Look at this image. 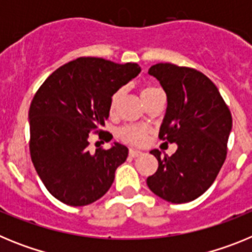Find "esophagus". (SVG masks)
Listing matches in <instances>:
<instances>
[{
  "label": "esophagus",
  "mask_w": 252,
  "mask_h": 252,
  "mask_svg": "<svg viewBox=\"0 0 252 252\" xmlns=\"http://www.w3.org/2000/svg\"><path fill=\"white\" fill-rule=\"evenodd\" d=\"M128 155H130L131 158H139V157H141L142 153L139 150H135V149H130V151H128Z\"/></svg>",
  "instance_id": "1"
}]
</instances>
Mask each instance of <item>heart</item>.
I'll list each match as a JSON object with an SVG mask.
<instances>
[{"label":"heart","instance_id":"b5f03b06","mask_svg":"<svg viewBox=\"0 0 252 252\" xmlns=\"http://www.w3.org/2000/svg\"><path fill=\"white\" fill-rule=\"evenodd\" d=\"M160 92H161V91H160L159 88H157L155 86H151V84H148V86L142 87L140 94H141L142 101L145 102V103H148V102L153 98L154 95H157L158 93ZM122 93L124 92L120 90L112 95V98H111V107H110L111 111H113L116 108L120 98L122 97ZM149 132H150V130H149L148 127H145V126H140V125H127V126H124V127L120 130L119 136L122 141L127 142V144H130V145L139 146V145H142V144L148 140Z\"/></svg>","mask_w":252,"mask_h":252}]
</instances>
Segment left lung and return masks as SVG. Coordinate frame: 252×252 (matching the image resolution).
I'll return each instance as SVG.
<instances>
[{"mask_svg": "<svg viewBox=\"0 0 252 252\" xmlns=\"http://www.w3.org/2000/svg\"><path fill=\"white\" fill-rule=\"evenodd\" d=\"M149 74L160 82L168 101L159 139L178 149L171 157L150 151L159 166L146 183L171 203L194 201L212 186L226 160L232 116L217 87L195 69L159 63Z\"/></svg>", "mask_w": 252, "mask_h": 252, "instance_id": "8db88e82", "label": "left lung"}]
</instances>
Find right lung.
Listing matches in <instances>:
<instances>
[{
  "label": "right lung",
  "mask_w": 252,
  "mask_h": 252,
  "mask_svg": "<svg viewBox=\"0 0 252 252\" xmlns=\"http://www.w3.org/2000/svg\"><path fill=\"white\" fill-rule=\"evenodd\" d=\"M140 72L136 63L81 57L51 73L35 93L29 110L31 160L58 201L87 206L111 188L128 149L115 144L92 154L88 137L104 126L112 95ZM98 136L110 141L112 135L102 131Z\"/></svg>",
  "instance_id": "obj_1"
}]
</instances>
